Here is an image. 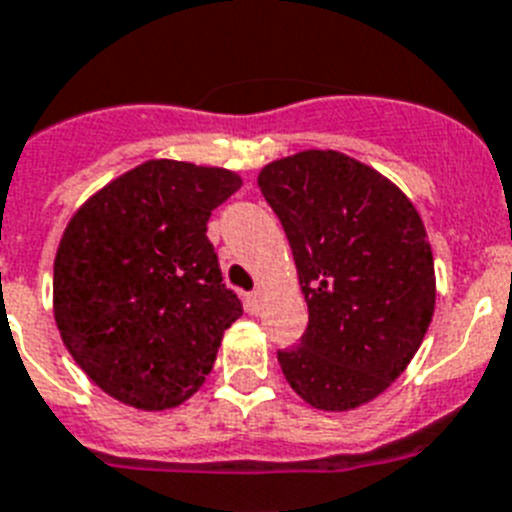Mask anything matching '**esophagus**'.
I'll use <instances>...</instances> for the list:
<instances>
[{"mask_svg": "<svg viewBox=\"0 0 512 512\" xmlns=\"http://www.w3.org/2000/svg\"><path fill=\"white\" fill-rule=\"evenodd\" d=\"M247 309L252 315H257L263 309V289H255L252 294H247Z\"/></svg>", "mask_w": 512, "mask_h": 512, "instance_id": "esophagus-1", "label": "esophagus"}]
</instances>
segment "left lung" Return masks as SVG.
Here are the masks:
<instances>
[{
	"label": "left lung",
	"instance_id": "left-lung-1",
	"mask_svg": "<svg viewBox=\"0 0 512 512\" xmlns=\"http://www.w3.org/2000/svg\"><path fill=\"white\" fill-rule=\"evenodd\" d=\"M260 192L294 252L309 322L278 351L309 406L349 411L372 401L422 346L435 312V263L409 197L336 150L268 163Z\"/></svg>",
	"mask_w": 512,
	"mask_h": 512
}]
</instances>
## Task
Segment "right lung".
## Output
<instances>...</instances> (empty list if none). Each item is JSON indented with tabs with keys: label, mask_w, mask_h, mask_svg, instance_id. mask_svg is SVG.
Wrapping results in <instances>:
<instances>
[{
	"label": "right lung",
	"mask_w": 512,
	"mask_h": 512,
	"mask_svg": "<svg viewBox=\"0 0 512 512\" xmlns=\"http://www.w3.org/2000/svg\"><path fill=\"white\" fill-rule=\"evenodd\" d=\"M242 179L148 161L77 210L54 260V317L80 369L145 411L187 401L242 302L223 283L208 218Z\"/></svg>",
	"instance_id": "right-lung-1"
}]
</instances>
